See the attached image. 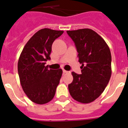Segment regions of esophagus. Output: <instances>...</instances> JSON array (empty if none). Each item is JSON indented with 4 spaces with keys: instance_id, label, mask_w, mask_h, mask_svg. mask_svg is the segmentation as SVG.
<instances>
[{
    "instance_id": "1",
    "label": "esophagus",
    "mask_w": 128,
    "mask_h": 128,
    "mask_svg": "<svg viewBox=\"0 0 128 128\" xmlns=\"http://www.w3.org/2000/svg\"><path fill=\"white\" fill-rule=\"evenodd\" d=\"M63 73H68V71H66V70H63Z\"/></svg>"
}]
</instances>
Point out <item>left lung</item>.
I'll list each match as a JSON object with an SVG mask.
<instances>
[{
    "label": "left lung",
    "instance_id": "8db88e82",
    "mask_svg": "<svg viewBox=\"0 0 128 128\" xmlns=\"http://www.w3.org/2000/svg\"><path fill=\"white\" fill-rule=\"evenodd\" d=\"M82 64L81 74L72 72L73 82L68 85L71 96L84 104L90 103L102 93L112 75L110 50L102 38L91 29L67 31Z\"/></svg>",
    "mask_w": 128,
    "mask_h": 128
}]
</instances>
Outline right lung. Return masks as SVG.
Instances as JSON below:
<instances>
[{"mask_svg": "<svg viewBox=\"0 0 128 128\" xmlns=\"http://www.w3.org/2000/svg\"><path fill=\"white\" fill-rule=\"evenodd\" d=\"M63 31L40 30L23 48L18 62V73L23 91L33 102L44 104L52 100L62 70H49L45 64L51 58L52 44Z\"/></svg>", "mask_w": 128, "mask_h": 128, "instance_id": "right-lung-1", "label": "right lung"}]
</instances>
